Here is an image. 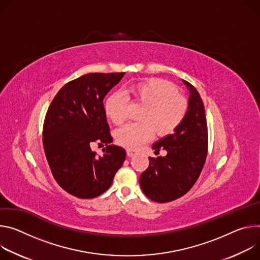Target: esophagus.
<instances>
[{"label": "esophagus", "instance_id": "obj_1", "mask_svg": "<svg viewBox=\"0 0 260 260\" xmlns=\"http://www.w3.org/2000/svg\"><path fill=\"white\" fill-rule=\"evenodd\" d=\"M136 155V152L135 151H131V150H127V156L128 157H133Z\"/></svg>", "mask_w": 260, "mask_h": 260}]
</instances>
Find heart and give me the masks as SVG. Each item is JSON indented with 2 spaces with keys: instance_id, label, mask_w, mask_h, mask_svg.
<instances>
[{
  "instance_id": "obj_1",
  "label": "heart",
  "mask_w": 260,
  "mask_h": 260,
  "mask_svg": "<svg viewBox=\"0 0 260 260\" xmlns=\"http://www.w3.org/2000/svg\"><path fill=\"white\" fill-rule=\"evenodd\" d=\"M127 95L133 103L141 104L140 122L127 124L114 132L120 146L135 150L154 136L165 137L174 133L186 118L187 99L168 81L150 78L130 85ZM106 117L114 124H123L128 117V98L122 92L110 94L104 102Z\"/></svg>"
}]
</instances>
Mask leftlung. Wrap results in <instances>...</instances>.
I'll use <instances>...</instances> for the list:
<instances>
[{"instance_id":"obj_1","label":"left lung","mask_w":260,"mask_h":260,"mask_svg":"<svg viewBox=\"0 0 260 260\" xmlns=\"http://www.w3.org/2000/svg\"><path fill=\"white\" fill-rule=\"evenodd\" d=\"M189 90L188 112L180 127L153 145L155 154L141 174L142 192L156 203H168L185 195L197 181L208 155V125L204 102L194 86L183 80Z\"/></svg>"}]
</instances>
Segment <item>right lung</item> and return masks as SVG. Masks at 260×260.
<instances>
[{
  "label": "right lung",
  "instance_id": "add662e5",
  "mask_svg": "<svg viewBox=\"0 0 260 260\" xmlns=\"http://www.w3.org/2000/svg\"><path fill=\"white\" fill-rule=\"evenodd\" d=\"M89 73L66 83L51 101L43 125V147L51 174L66 192L89 199L104 193L123 165L126 151L111 145L103 99L124 76ZM94 142L107 147L97 156Z\"/></svg>",
  "mask_w": 260,
  "mask_h": 260
}]
</instances>
